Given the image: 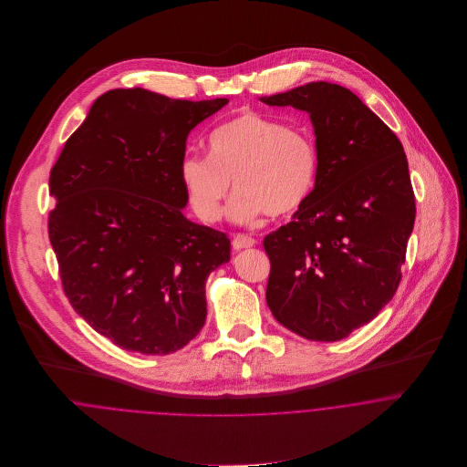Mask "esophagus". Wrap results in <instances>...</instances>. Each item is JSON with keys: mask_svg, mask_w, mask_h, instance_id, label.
I'll return each mask as SVG.
<instances>
[{"mask_svg": "<svg viewBox=\"0 0 467 467\" xmlns=\"http://www.w3.org/2000/svg\"><path fill=\"white\" fill-rule=\"evenodd\" d=\"M232 246H234V250L235 252H241V250H244V248H252V246H255V239H252V237H248V235H235L234 237V241H232Z\"/></svg>", "mask_w": 467, "mask_h": 467, "instance_id": "esophagus-1", "label": "esophagus"}]
</instances>
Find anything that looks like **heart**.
I'll list each match as a JSON object with an SVG mask.
<instances>
[{
    "label": "heart",
    "mask_w": 467,
    "mask_h": 467,
    "mask_svg": "<svg viewBox=\"0 0 467 467\" xmlns=\"http://www.w3.org/2000/svg\"><path fill=\"white\" fill-rule=\"evenodd\" d=\"M189 201L206 223L224 213L230 182L237 192L232 217H282L300 208L315 189L318 149L300 130L255 111L241 113L208 134V156L187 154L180 167Z\"/></svg>",
    "instance_id": "heart-1"
}]
</instances>
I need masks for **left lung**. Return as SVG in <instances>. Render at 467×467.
<instances>
[{
  "instance_id": "8db88e82",
  "label": "left lung",
  "mask_w": 467,
  "mask_h": 467,
  "mask_svg": "<svg viewBox=\"0 0 467 467\" xmlns=\"http://www.w3.org/2000/svg\"><path fill=\"white\" fill-rule=\"evenodd\" d=\"M307 111L318 149L313 192L265 237L266 302L278 324L337 341L392 300L415 221L400 138L350 89L309 82L261 99Z\"/></svg>"
}]
</instances>
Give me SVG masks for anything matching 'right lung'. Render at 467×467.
<instances>
[{
	"mask_svg": "<svg viewBox=\"0 0 467 467\" xmlns=\"http://www.w3.org/2000/svg\"><path fill=\"white\" fill-rule=\"evenodd\" d=\"M226 104L111 89L52 167L48 235L63 289L120 348L165 356L204 326V282L230 261V239L183 215L180 167L191 131Z\"/></svg>",
	"mask_w": 467,
	"mask_h": 467,
	"instance_id": "right-lung-1",
	"label": "right lung"
}]
</instances>
